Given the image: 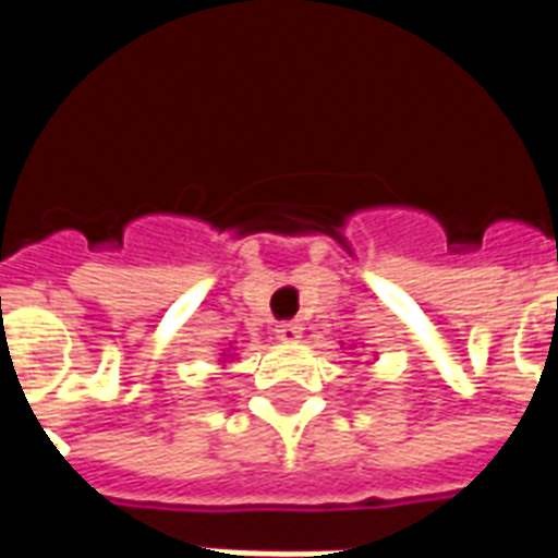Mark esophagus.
Returning <instances> with one entry per match:
<instances>
[{
    "mask_svg": "<svg viewBox=\"0 0 558 558\" xmlns=\"http://www.w3.org/2000/svg\"><path fill=\"white\" fill-rule=\"evenodd\" d=\"M275 336H278L283 344H295L298 339H301V324L295 322H280L278 327H275Z\"/></svg>",
    "mask_w": 558,
    "mask_h": 558,
    "instance_id": "esophagus-1",
    "label": "esophagus"
}]
</instances>
